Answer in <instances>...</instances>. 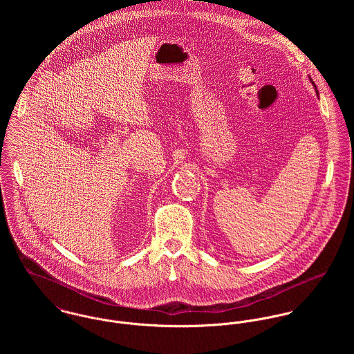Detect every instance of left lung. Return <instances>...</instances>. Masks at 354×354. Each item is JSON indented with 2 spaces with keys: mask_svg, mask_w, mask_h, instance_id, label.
<instances>
[{
  "mask_svg": "<svg viewBox=\"0 0 354 354\" xmlns=\"http://www.w3.org/2000/svg\"><path fill=\"white\" fill-rule=\"evenodd\" d=\"M308 79H309V82L312 83V86H313V88H315V91H316V95H319V91H317V87L315 86V83H313V80L310 79V76H308Z\"/></svg>",
  "mask_w": 354,
  "mask_h": 354,
  "instance_id": "obj_1",
  "label": "left lung"
}]
</instances>
